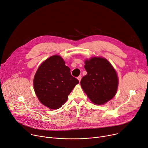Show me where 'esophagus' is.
Returning a JSON list of instances; mask_svg holds the SVG:
<instances>
[{"label":"esophagus","mask_w":148,"mask_h":148,"mask_svg":"<svg viewBox=\"0 0 148 148\" xmlns=\"http://www.w3.org/2000/svg\"><path fill=\"white\" fill-rule=\"evenodd\" d=\"M77 79H78V81L80 82V81H81V79H82V76H78L77 77Z\"/></svg>","instance_id":"obj_1"}]
</instances>
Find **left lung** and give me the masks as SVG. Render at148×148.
<instances>
[{
    "label": "left lung",
    "instance_id": "obj_1",
    "mask_svg": "<svg viewBox=\"0 0 148 148\" xmlns=\"http://www.w3.org/2000/svg\"><path fill=\"white\" fill-rule=\"evenodd\" d=\"M87 73L80 84L90 100L103 104L116 95L118 87L117 74L110 62L103 58L93 57L85 61Z\"/></svg>",
    "mask_w": 148,
    "mask_h": 148
}]
</instances>
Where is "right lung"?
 <instances>
[{
	"label": "right lung",
	"instance_id": "add662e5",
	"mask_svg": "<svg viewBox=\"0 0 148 148\" xmlns=\"http://www.w3.org/2000/svg\"><path fill=\"white\" fill-rule=\"evenodd\" d=\"M78 83L63 59L53 56L39 66L34 77V87L40 102L51 109H58Z\"/></svg>",
	"mask_w": 148,
	"mask_h": 148
}]
</instances>
